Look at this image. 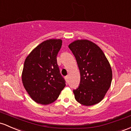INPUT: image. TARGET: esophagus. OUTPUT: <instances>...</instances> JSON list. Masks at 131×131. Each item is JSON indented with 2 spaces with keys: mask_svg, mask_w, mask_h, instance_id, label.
Returning <instances> with one entry per match:
<instances>
[{
  "mask_svg": "<svg viewBox=\"0 0 131 131\" xmlns=\"http://www.w3.org/2000/svg\"><path fill=\"white\" fill-rule=\"evenodd\" d=\"M65 80H66V81H67V83H68V81H69V76H67V77H65Z\"/></svg>",
  "mask_w": 131,
  "mask_h": 131,
  "instance_id": "1",
  "label": "esophagus"
}]
</instances>
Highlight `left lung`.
<instances>
[{
	"mask_svg": "<svg viewBox=\"0 0 131 131\" xmlns=\"http://www.w3.org/2000/svg\"><path fill=\"white\" fill-rule=\"evenodd\" d=\"M80 72V86L73 90L75 100L84 106H93L103 100L111 86L113 73L102 50L88 40H77L68 45Z\"/></svg>",
	"mask_w": 131,
	"mask_h": 131,
	"instance_id": "1",
	"label": "left lung"
}]
</instances>
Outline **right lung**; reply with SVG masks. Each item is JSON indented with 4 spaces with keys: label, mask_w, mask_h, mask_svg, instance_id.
<instances>
[{
    "label": "right lung",
    "mask_w": 131,
    "mask_h": 131,
    "mask_svg": "<svg viewBox=\"0 0 131 131\" xmlns=\"http://www.w3.org/2000/svg\"><path fill=\"white\" fill-rule=\"evenodd\" d=\"M61 45V39L45 40L25 60L21 74L23 85L31 98L38 104L53 103L66 86L57 61Z\"/></svg>",
    "instance_id": "right-lung-1"
}]
</instances>
